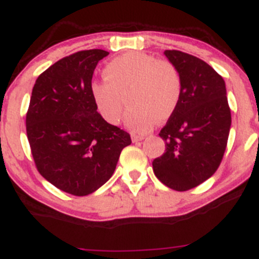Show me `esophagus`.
I'll return each instance as SVG.
<instances>
[{
  "label": "esophagus",
  "instance_id": "1",
  "mask_svg": "<svg viewBox=\"0 0 259 259\" xmlns=\"http://www.w3.org/2000/svg\"><path fill=\"white\" fill-rule=\"evenodd\" d=\"M144 135H138V134H133L132 135V140L133 142H140V140L144 139Z\"/></svg>",
  "mask_w": 259,
  "mask_h": 259
}]
</instances>
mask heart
Returning <instances> with one entry per match:
<instances>
[{
  "label": "heart",
  "mask_w": 259,
  "mask_h": 259,
  "mask_svg": "<svg viewBox=\"0 0 259 259\" xmlns=\"http://www.w3.org/2000/svg\"><path fill=\"white\" fill-rule=\"evenodd\" d=\"M106 80L91 83V96L101 116L110 124L121 119L127 93L130 108L125 124L134 132H146L151 125L168 119L177 109L182 79L176 66L145 52H127L115 57L104 70Z\"/></svg>",
  "instance_id": "1"
}]
</instances>
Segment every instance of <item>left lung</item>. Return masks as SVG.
Wrapping results in <instances>:
<instances>
[{
  "instance_id": "1",
  "label": "left lung",
  "mask_w": 259,
  "mask_h": 259,
  "mask_svg": "<svg viewBox=\"0 0 259 259\" xmlns=\"http://www.w3.org/2000/svg\"><path fill=\"white\" fill-rule=\"evenodd\" d=\"M164 55L178 69L182 94L177 109L159 135L165 153L154 159L156 178L185 192L210 178L228 142L231 109L223 77L207 62L178 50Z\"/></svg>"
}]
</instances>
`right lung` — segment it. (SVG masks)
Instances as JSON below:
<instances>
[{
    "label": "right lung",
    "mask_w": 259,
    "mask_h": 259,
    "mask_svg": "<svg viewBox=\"0 0 259 259\" xmlns=\"http://www.w3.org/2000/svg\"><path fill=\"white\" fill-rule=\"evenodd\" d=\"M105 50L75 52L36 80L26 114V133L38 173L60 190L83 197L105 184L129 133L109 124L91 96L94 70Z\"/></svg>",
    "instance_id": "1"
}]
</instances>
